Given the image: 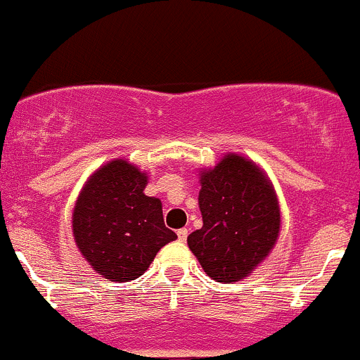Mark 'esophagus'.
Returning <instances> with one entry per match:
<instances>
[{
	"instance_id": "34e87169",
	"label": "esophagus",
	"mask_w": 360,
	"mask_h": 360,
	"mask_svg": "<svg viewBox=\"0 0 360 360\" xmlns=\"http://www.w3.org/2000/svg\"><path fill=\"white\" fill-rule=\"evenodd\" d=\"M176 234H179V240H180V241H185V240H187L188 231H187V229H180L179 233H176Z\"/></svg>"
}]
</instances>
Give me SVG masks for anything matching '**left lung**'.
Returning a JSON list of instances; mask_svg holds the SVG:
<instances>
[{"instance_id":"left-lung-1","label":"left lung","mask_w":360,"mask_h":360,"mask_svg":"<svg viewBox=\"0 0 360 360\" xmlns=\"http://www.w3.org/2000/svg\"><path fill=\"white\" fill-rule=\"evenodd\" d=\"M202 227L187 245L215 282L247 278L275 248L282 227L278 195L264 169L241 154L199 172Z\"/></svg>"}]
</instances>
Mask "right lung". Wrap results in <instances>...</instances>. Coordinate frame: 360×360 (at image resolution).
Listing matches in <instances>:
<instances>
[{"instance_id": "right-lung-1", "label": "right lung", "mask_w": 360, "mask_h": 360, "mask_svg": "<svg viewBox=\"0 0 360 360\" xmlns=\"http://www.w3.org/2000/svg\"><path fill=\"white\" fill-rule=\"evenodd\" d=\"M147 172L126 159L99 166L75 201L71 227L78 252L108 282L143 275L176 234L165 226L161 199L145 194Z\"/></svg>"}]
</instances>
